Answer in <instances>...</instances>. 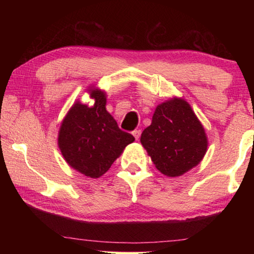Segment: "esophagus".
Returning a JSON list of instances; mask_svg holds the SVG:
<instances>
[{"instance_id":"1","label":"esophagus","mask_w":254,"mask_h":254,"mask_svg":"<svg viewBox=\"0 0 254 254\" xmlns=\"http://www.w3.org/2000/svg\"><path fill=\"white\" fill-rule=\"evenodd\" d=\"M131 134H133L135 140H138V138H140V136H141V130L140 129H135V130L131 131Z\"/></svg>"}]
</instances>
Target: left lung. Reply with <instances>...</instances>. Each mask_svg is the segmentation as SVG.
<instances>
[{"label": "left lung", "mask_w": 254, "mask_h": 254, "mask_svg": "<svg viewBox=\"0 0 254 254\" xmlns=\"http://www.w3.org/2000/svg\"><path fill=\"white\" fill-rule=\"evenodd\" d=\"M141 143L158 171L169 177L182 176L194 168L207 150L202 125L189 104L177 98L156 107Z\"/></svg>", "instance_id": "1"}]
</instances>
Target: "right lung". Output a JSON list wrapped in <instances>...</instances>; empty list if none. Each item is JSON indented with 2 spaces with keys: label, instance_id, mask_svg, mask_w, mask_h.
Returning <instances> with one entry per match:
<instances>
[{
  "label": "right lung",
  "instance_id": "obj_1",
  "mask_svg": "<svg viewBox=\"0 0 254 254\" xmlns=\"http://www.w3.org/2000/svg\"><path fill=\"white\" fill-rule=\"evenodd\" d=\"M95 105L76 103L62 121L59 147L69 165L90 178H99L135 138L121 130L105 109V93H91Z\"/></svg>",
  "mask_w": 254,
  "mask_h": 254
}]
</instances>
